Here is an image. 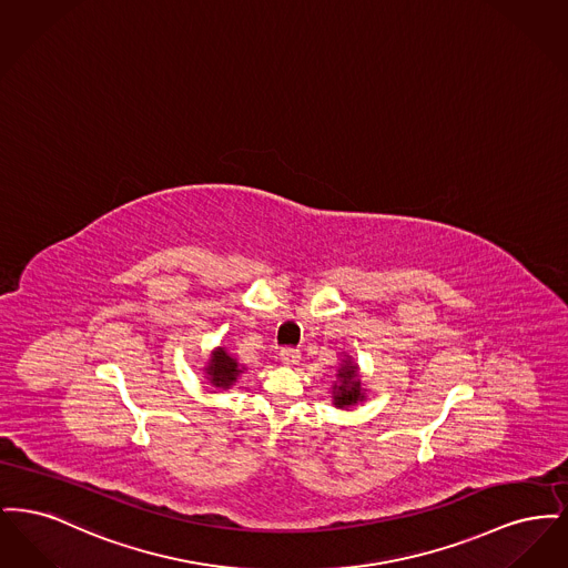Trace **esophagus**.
Wrapping results in <instances>:
<instances>
[{"mask_svg": "<svg viewBox=\"0 0 568 568\" xmlns=\"http://www.w3.org/2000/svg\"><path fill=\"white\" fill-rule=\"evenodd\" d=\"M300 352L294 349V347H283L281 353H278V359H281V364H285V366H296L297 362H300Z\"/></svg>", "mask_w": 568, "mask_h": 568, "instance_id": "obj_1", "label": "esophagus"}]
</instances>
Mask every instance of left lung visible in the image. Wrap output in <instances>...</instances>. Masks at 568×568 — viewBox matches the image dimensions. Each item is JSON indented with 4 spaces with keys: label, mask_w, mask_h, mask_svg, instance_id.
<instances>
[{
    "label": "left lung",
    "mask_w": 568,
    "mask_h": 568,
    "mask_svg": "<svg viewBox=\"0 0 568 568\" xmlns=\"http://www.w3.org/2000/svg\"><path fill=\"white\" fill-rule=\"evenodd\" d=\"M334 405L352 406L359 403L362 396V387H359V378L355 377V366L352 362H347L341 371H338V385H334Z\"/></svg>",
    "instance_id": "8db88e82"
}]
</instances>
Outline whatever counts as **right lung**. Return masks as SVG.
Instances as JSON below:
<instances>
[{
	"mask_svg": "<svg viewBox=\"0 0 568 568\" xmlns=\"http://www.w3.org/2000/svg\"><path fill=\"white\" fill-rule=\"evenodd\" d=\"M241 373L243 371L239 368L234 357H230L223 349H216L213 353V359H211V366H209V375H211V383L213 385H216V387H230Z\"/></svg>",
	"mask_w": 568,
	"mask_h": 568,
	"instance_id": "1",
	"label": "right lung"
}]
</instances>
